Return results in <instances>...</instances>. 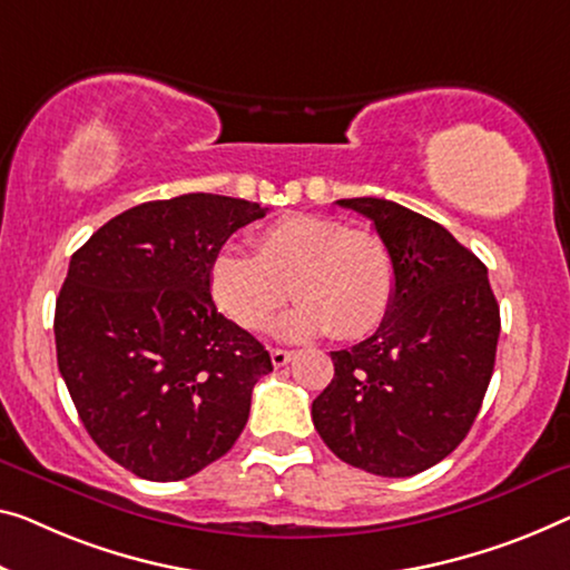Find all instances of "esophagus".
I'll return each mask as SVG.
<instances>
[{
  "label": "esophagus",
  "instance_id": "34e87169",
  "mask_svg": "<svg viewBox=\"0 0 570 570\" xmlns=\"http://www.w3.org/2000/svg\"><path fill=\"white\" fill-rule=\"evenodd\" d=\"M294 358V353L292 351H282V347H274V351H271V361H274V366L276 368H282V366H286L288 361Z\"/></svg>",
  "mask_w": 570,
  "mask_h": 570
}]
</instances>
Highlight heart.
<instances>
[{
	"instance_id": "heart-1",
	"label": "heart",
	"mask_w": 570,
	"mask_h": 570,
	"mask_svg": "<svg viewBox=\"0 0 570 570\" xmlns=\"http://www.w3.org/2000/svg\"><path fill=\"white\" fill-rule=\"evenodd\" d=\"M212 299L235 325L263 330L294 294L299 307L278 325L286 337L333 330L358 340L386 320L396 294V261L376 233L335 217L288 215L256 235V256L227 245L209 266Z\"/></svg>"
}]
</instances>
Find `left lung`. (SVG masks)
<instances>
[{"mask_svg":"<svg viewBox=\"0 0 570 570\" xmlns=\"http://www.w3.org/2000/svg\"><path fill=\"white\" fill-rule=\"evenodd\" d=\"M396 261V294L381 327L333 351L335 379L312 402L320 438L355 469L404 479L463 443L481 410L502 320L487 266L443 225L402 204L358 197Z\"/></svg>","mask_w":570,"mask_h":570,"instance_id":"1","label":"left lung"}]
</instances>
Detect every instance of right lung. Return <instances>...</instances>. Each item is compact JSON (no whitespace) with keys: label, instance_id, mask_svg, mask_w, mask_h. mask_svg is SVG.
Instances as JSON below:
<instances>
[{"label":"right lung","instance_id":"right-lung-1","mask_svg":"<svg viewBox=\"0 0 570 570\" xmlns=\"http://www.w3.org/2000/svg\"><path fill=\"white\" fill-rule=\"evenodd\" d=\"M266 209L219 194L146 202L101 225L68 263L56 355L91 440L148 481H181L235 445L274 371L219 314L209 266Z\"/></svg>","mask_w":570,"mask_h":570}]
</instances>
